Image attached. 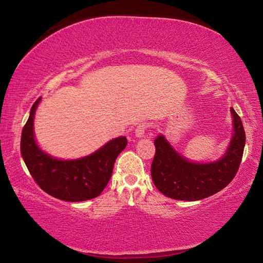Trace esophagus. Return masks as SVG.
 <instances>
[{"mask_svg": "<svg viewBox=\"0 0 263 263\" xmlns=\"http://www.w3.org/2000/svg\"><path fill=\"white\" fill-rule=\"evenodd\" d=\"M147 127H148V124L145 123V122H141V123L138 124L137 127H136V131H135L136 136L137 137H144L146 130H147Z\"/></svg>", "mask_w": 263, "mask_h": 263, "instance_id": "34e87169", "label": "esophagus"}]
</instances>
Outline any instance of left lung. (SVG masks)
<instances>
[{
    "label": "left lung",
    "mask_w": 263,
    "mask_h": 263,
    "mask_svg": "<svg viewBox=\"0 0 263 263\" xmlns=\"http://www.w3.org/2000/svg\"><path fill=\"white\" fill-rule=\"evenodd\" d=\"M231 114L234 133L228 152L217 162H190L176 153L162 136L154 140L151 175L154 185L164 196L179 201H199L224 189L234 179L241 163L246 135L233 108Z\"/></svg>",
    "instance_id": "1"
}]
</instances>
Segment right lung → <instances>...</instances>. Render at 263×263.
Listing matches in <instances>:
<instances>
[{"instance_id":"1","label":"right lung","mask_w":263,"mask_h":263,"mask_svg":"<svg viewBox=\"0 0 263 263\" xmlns=\"http://www.w3.org/2000/svg\"><path fill=\"white\" fill-rule=\"evenodd\" d=\"M41 97L34 102L21 138V152L31 176L46 194L61 201L81 202L95 198L108 184L116 159L126 147L125 137L110 140L103 147L78 160L53 159L35 144L33 118Z\"/></svg>"}]
</instances>
